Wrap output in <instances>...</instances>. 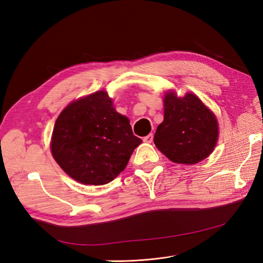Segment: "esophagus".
Returning <instances> with one entry per match:
<instances>
[{"label":"esophagus","instance_id":"obj_1","mask_svg":"<svg viewBox=\"0 0 263 263\" xmlns=\"http://www.w3.org/2000/svg\"><path fill=\"white\" fill-rule=\"evenodd\" d=\"M153 140H154V135L153 134H149V135H147L146 137H144V141L147 142V144H150V142H153Z\"/></svg>","mask_w":263,"mask_h":263}]
</instances>
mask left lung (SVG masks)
<instances>
[{
  "instance_id": "1",
  "label": "left lung",
  "mask_w": 263,
  "mask_h": 263,
  "mask_svg": "<svg viewBox=\"0 0 263 263\" xmlns=\"http://www.w3.org/2000/svg\"><path fill=\"white\" fill-rule=\"evenodd\" d=\"M218 138L215 115L196 95L164 97V119L155 134V145L172 162L194 164L208 158Z\"/></svg>"
}]
</instances>
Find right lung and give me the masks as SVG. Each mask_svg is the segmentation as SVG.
Segmentation results:
<instances>
[{
  "label": "right lung",
  "mask_w": 263,
  "mask_h": 263,
  "mask_svg": "<svg viewBox=\"0 0 263 263\" xmlns=\"http://www.w3.org/2000/svg\"><path fill=\"white\" fill-rule=\"evenodd\" d=\"M129 119L117 113L112 100L99 91L72 102L55 121L51 153L62 170L83 184L114 180L141 144Z\"/></svg>",
  "instance_id": "add662e5"
}]
</instances>
